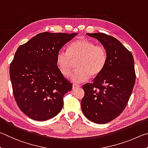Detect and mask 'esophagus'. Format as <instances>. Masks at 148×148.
I'll use <instances>...</instances> for the list:
<instances>
[{
    "label": "esophagus",
    "instance_id": "obj_1",
    "mask_svg": "<svg viewBox=\"0 0 148 148\" xmlns=\"http://www.w3.org/2000/svg\"><path fill=\"white\" fill-rule=\"evenodd\" d=\"M80 87H81V86H80V85L73 84V88H72V89H73V90H75L76 89L79 88H80Z\"/></svg>",
    "mask_w": 148,
    "mask_h": 148
}]
</instances>
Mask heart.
<instances>
[{
  "mask_svg": "<svg viewBox=\"0 0 148 148\" xmlns=\"http://www.w3.org/2000/svg\"><path fill=\"white\" fill-rule=\"evenodd\" d=\"M77 61V70L69 79L79 84L86 81L90 76L95 78L101 73L107 64V51L103 45H95L87 39H79L70 44L67 51H59L56 54L57 67L64 77L69 75L73 62Z\"/></svg>",
  "mask_w": 148,
  "mask_h": 148,
  "instance_id": "1",
  "label": "heart"
}]
</instances>
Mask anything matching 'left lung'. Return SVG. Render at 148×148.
I'll return each instance as SVG.
<instances>
[{
  "mask_svg": "<svg viewBox=\"0 0 148 148\" xmlns=\"http://www.w3.org/2000/svg\"><path fill=\"white\" fill-rule=\"evenodd\" d=\"M105 48L107 61L93 83L83 85L81 101L84 115L92 122L103 124L120 116L126 107L135 83L133 54L120 41L104 33H87Z\"/></svg>",
  "mask_w": 148,
  "mask_h": 148,
  "instance_id": "left-lung-1",
  "label": "left lung"
}]
</instances>
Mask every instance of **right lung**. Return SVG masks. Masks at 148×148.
<instances>
[{"instance_id":"obj_1","label":"right lung","mask_w":148,"mask_h":148,"mask_svg":"<svg viewBox=\"0 0 148 148\" xmlns=\"http://www.w3.org/2000/svg\"><path fill=\"white\" fill-rule=\"evenodd\" d=\"M77 33L42 32L19 46L10 66L13 94L20 110L37 121L60 112L72 84L57 67L56 54Z\"/></svg>"}]
</instances>
